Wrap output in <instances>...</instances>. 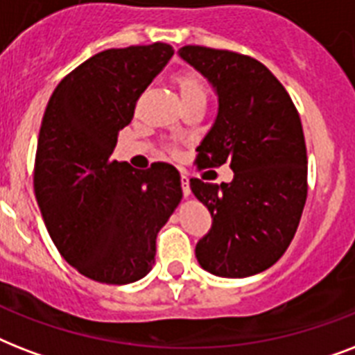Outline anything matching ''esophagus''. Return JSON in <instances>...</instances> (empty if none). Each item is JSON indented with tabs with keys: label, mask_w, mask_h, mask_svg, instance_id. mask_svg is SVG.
<instances>
[{
	"label": "esophagus",
	"mask_w": 355,
	"mask_h": 355,
	"mask_svg": "<svg viewBox=\"0 0 355 355\" xmlns=\"http://www.w3.org/2000/svg\"><path fill=\"white\" fill-rule=\"evenodd\" d=\"M180 182H182V193L184 197H189L191 195V189H189V180L186 175H182V178H180Z\"/></svg>",
	"instance_id": "1"
}]
</instances>
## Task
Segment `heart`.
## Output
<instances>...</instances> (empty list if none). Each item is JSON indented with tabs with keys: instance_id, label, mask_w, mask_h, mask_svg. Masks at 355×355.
<instances>
[{
	"instance_id": "heart-1",
	"label": "heart",
	"mask_w": 355,
	"mask_h": 355,
	"mask_svg": "<svg viewBox=\"0 0 355 355\" xmlns=\"http://www.w3.org/2000/svg\"><path fill=\"white\" fill-rule=\"evenodd\" d=\"M175 85H177L182 103L195 101V99H202V101H206L205 83L199 79V75L191 73V71H188V73H180L177 75Z\"/></svg>"
}]
</instances>
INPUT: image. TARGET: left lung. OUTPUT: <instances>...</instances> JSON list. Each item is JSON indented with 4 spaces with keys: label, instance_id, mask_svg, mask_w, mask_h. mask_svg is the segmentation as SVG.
<instances>
[{
    "label": "left lung",
    "instance_id": "8db88e82",
    "mask_svg": "<svg viewBox=\"0 0 355 355\" xmlns=\"http://www.w3.org/2000/svg\"><path fill=\"white\" fill-rule=\"evenodd\" d=\"M178 57L193 66L217 96V116L197 147L199 167L225 162L232 182L189 180L211 214V230L195 247L197 261L221 278L269 269L297 232L308 195L302 123L280 80L256 58L202 46Z\"/></svg>",
    "mask_w": 355,
    "mask_h": 355
}]
</instances>
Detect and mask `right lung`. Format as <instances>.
<instances>
[{"mask_svg": "<svg viewBox=\"0 0 355 355\" xmlns=\"http://www.w3.org/2000/svg\"><path fill=\"white\" fill-rule=\"evenodd\" d=\"M164 42L107 49L64 77L42 119L35 195L55 247L92 280L125 286L155 265L156 236L182 200L166 162L136 171L112 160L118 134L173 57Z\"/></svg>", "mask_w": 355, "mask_h": 355, "instance_id": "add662e5", "label": "right lung"}]
</instances>
